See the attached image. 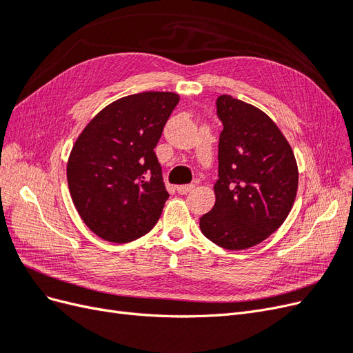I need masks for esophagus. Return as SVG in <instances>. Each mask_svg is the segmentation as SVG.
I'll use <instances>...</instances> for the list:
<instances>
[{"instance_id": "1", "label": "esophagus", "mask_w": 353, "mask_h": 353, "mask_svg": "<svg viewBox=\"0 0 353 353\" xmlns=\"http://www.w3.org/2000/svg\"><path fill=\"white\" fill-rule=\"evenodd\" d=\"M196 187L193 184H185V185H178L176 187V191L179 194H187L190 193V191H193Z\"/></svg>"}]
</instances>
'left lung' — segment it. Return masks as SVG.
I'll use <instances>...</instances> for the list:
<instances>
[{"label": "left lung", "instance_id": "8db88e82", "mask_svg": "<svg viewBox=\"0 0 353 353\" xmlns=\"http://www.w3.org/2000/svg\"><path fill=\"white\" fill-rule=\"evenodd\" d=\"M215 206L200 218L205 237L228 250L253 248L280 228L297 193L290 144L268 116L231 95L216 99Z\"/></svg>", "mask_w": 353, "mask_h": 353}]
</instances>
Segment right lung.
Listing matches in <instances>:
<instances>
[{
	"instance_id": "1",
	"label": "right lung",
	"mask_w": 353,
	"mask_h": 353,
	"mask_svg": "<svg viewBox=\"0 0 353 353\" xmlns=\"http://www.w3.org/2000/svg\"><path fill=\"white\" fill-rule=\"evenodd\" d=\"M179 95L141 92L104 108L85 126L68 162L82 221L103 240L130 243L150 231L169 194L154 147Z\"/></svg>"
}]
</instances>
